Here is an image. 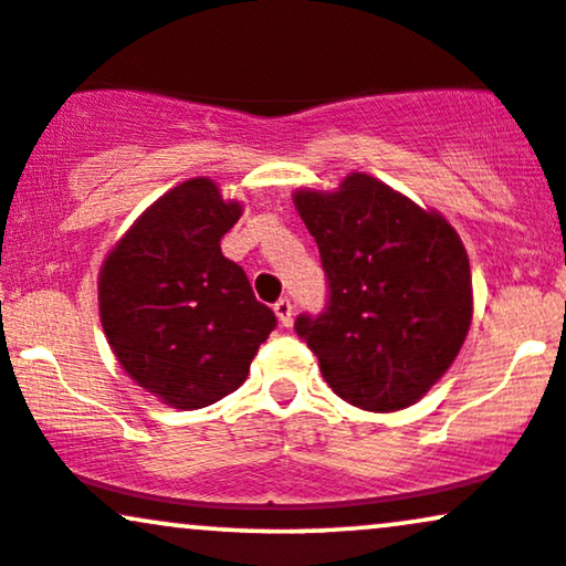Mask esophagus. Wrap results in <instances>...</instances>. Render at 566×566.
<instances>
[{
    "instance_id": "esophagus-1",
    "label": "esophagus",
    "mask_w": 566,
    "mask_h": 566,
    "mask_svg": "<svg viewBox=\"0 0 566 566\" xmlns=\"http://www.w3.org/2000/svg\"><path fill=\"white\" fill-rule=\"evenodd\" d=\"M275 317H277V323L281 325H285V328H289L291 325V321H294V307H291V302L289 298H277L275 302Z\"/></svg>"
}]
</instances>
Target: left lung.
Masks as SVG:
<instances>
[{"instance_id":"left-lung-1","label":"left lung","mask_w":566,"mask_h":566,"mask_svg":"<svg viewBox=\"0 0 566 566\" xmlns=\"http://www.w3.org/2000/svg\"><path fill=\"white\" fill-rule=\"evenodd\" d=\"M294 206L331 289L328 310L298 317L296 334L342 400L374 413L410 408L467 342L474 291L461 235L363 171L336 190L298 188Z\"/></svg>"}]
</instances>
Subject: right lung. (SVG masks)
<instances>
[{
    "label": "right lung",
    "instance_id": "obj_1",
    "mask_svg": "<svg viewBox=\"0 0 566 566\" xmlns=\"http://www.w3.org/2000/svg\"><path fill=\"white\" fill-rule=\"evenodd\" d=\"M241 214L214 179H185L135 219L99 268V323L113 355L171 408H206L235 391L275 328L245 272L219 249Z\"/></svg>",
    "mask_w": 566,
    "mask_h": 566
}]
</instances>
